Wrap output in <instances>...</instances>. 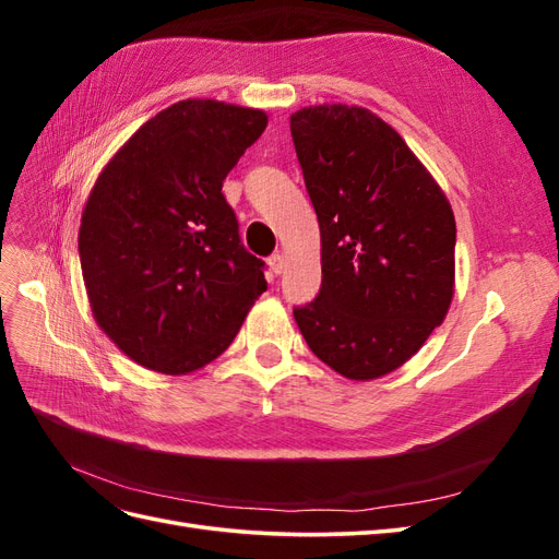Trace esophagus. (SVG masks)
Instances as JSON below:
<instances>
[{"label": "esophagus", "instance_id": "esophagus-1", "mask_svg": "<svg viewBox=\"0 0 559 559\" xmlns=\"http://www.w3.org/2000/svg\"><path fill=\"white\" fill-rule=\"evenodd\" d=\"M267 265H270V270H273L275 275H282L284 273V265H286L284 253H273V257L267 259Z\"/></svg>", "mask_w": 559, "mask_h": 559}]
</instances>
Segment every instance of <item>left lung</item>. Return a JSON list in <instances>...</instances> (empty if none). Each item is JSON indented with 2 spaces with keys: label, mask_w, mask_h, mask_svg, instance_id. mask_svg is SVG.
Instances as JSON below:
<instances>
[{
  "label": "left lung",
  "mask_w": 559,
  "mask_h": 559,
  "mask_svg": "<svg viewBox=\"0 0 559 559\" xmlns=\"http://www.w3.org/2000/svg\"><path fill=\"white\" fill-rule=\"evenodd\" d=\"M292 138L321 233V289L294 308L308 347L349 380L392 373L443 324L454 294V214L382 118L306 107Z\"/></svg>",
  "instance_id": "left-lung-1"
}]
</instances>
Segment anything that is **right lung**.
Masks as SVG:
<instances>
[{
	"label": "right lung",
	"instance_id": "right-lung-1",
	"mask_svg": "<svg viewBox=\"0 0 559 559\" xmlns=\"http://www.w3.org/2000/svg\"><path fill=\"white\" fill-rule=\"evenodd\" d=\"M267 116L181 99L118 148L81 216L93 317L144 368L186 376L226 352L265 289L222 186Z\"/></svg>",
	"mask_w": 559,
	"mask_h": 559
}]
</instances>
